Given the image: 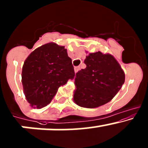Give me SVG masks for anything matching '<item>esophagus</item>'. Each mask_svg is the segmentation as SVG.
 Wrapping results in <instances>:
<instances>
[{"instance_id": "obj_1", "label": "esophagus", "mask_w": 148, "mask_h": 148, "mask_svg": "<svg viewBox=\"0 0 148 148\" xmlns=\"http://www.w3.org/2000/svg\"><path fill=\"white\" fill-rule=\"evenodd\" d=\"M79 69H80L79 66H75V67H74V71H75V73H77L79 70Z\"/></svg>"}]
</instances>
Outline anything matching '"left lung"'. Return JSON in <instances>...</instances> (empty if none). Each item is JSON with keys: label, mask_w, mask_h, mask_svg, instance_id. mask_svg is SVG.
Instances as JSON below:
<instances>
[{"label": "left lung", "mask_w": 148, "mask_h": 148, "mask_svg": "<svg viewBox=\"0 0 148 148\" xmlns=\"http://www.w3.org/2000/svg\"><path fill=\"white\" fill-rule=\"evenodd\" d=\"M84 63L86 67L76 74L74 101L84 108H96L116 96L125 82V74L111 54L91 53Z\"/></svg>", "instance_id": "obj_1"}]
</instances>
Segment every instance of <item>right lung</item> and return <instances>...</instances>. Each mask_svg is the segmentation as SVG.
Returning <instances> with one entry per match:
<instances>
[{"instance_id": "1", "label": "right lung", "mask_w": 148, "mask_h": 148, "mask_svg": "<svg viewBox=\"0 0 148 148\" xmlns=\"http://www.w3.org/2000/svg\"><path fill=\"white\" fill-rule=\"evenodd\" d=\"M74 66L64 47L47 43L37 48L26 59L22 71L24 94L34 108L51 102L57 90L74 79Z\"/></svg>"}]
</instances>
